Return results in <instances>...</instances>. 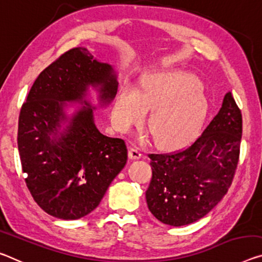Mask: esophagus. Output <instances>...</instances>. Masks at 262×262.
<instances>
[{
	"mask_svg": "<svg viewBox=\"0 0 262 262\" xmlns=\"http://www.w3.org/2000/svg\"><path fill=\"white\" fill-rule=\"evenodd\" d=\"M128 156H130L131 159H140L143 157V152L139 150V148H130L128 151Z\"/></svg>",
	"mask_w": 262,
	"mask_h": 262,
	"instance_id": "esophagus-1",
	"label": "esophagus"
}]
</instances>
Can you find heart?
Segmentation results:
<instances>
[{
  "mask_svg": "<svg viewBox=\"0 0 262 262\" xmlns=\"http://www.w3.org/2000/svg\"><path fill=\"white\" fill-rule=\"evenodd\" d=\"M152 110L148 127L156 144L174 148L190 143L206 118L208 102L199 79L185 71H158L140 79L139 94L124 88L115 106V119L127 130Z\"/></svg>",
  "mask_w": 262,
  "mask_h": 262,
  "instance_id": "heart-1",
  "label": "heart"
}]
</instances>
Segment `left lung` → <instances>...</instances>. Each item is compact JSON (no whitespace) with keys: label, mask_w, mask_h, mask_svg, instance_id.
<instances>
[{"label":"left lung","mask_w":262,"mask_h":262,"mask_svg":"<svg viewBox=\"0 0 262 262\" xmlns=\"http://www.w3.org/2000/svg\"><path fill=\"white\" fill-rule=\"evenodd\" d=\"M243 116L231 92L218 115L190 146L151 154L146 191L150 212L163 224L184 226L207 214L224 198L239 162Z\"/></svg>","instance_id":"left-lung-1"}]
</instances>
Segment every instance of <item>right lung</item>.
Here are the masks:
<instances>
[{
    "instance_id": "right-lung-1",
    "label": "right lung",
    "mask_w": 262,
    "mask_h": 262,
    "mask_svg": "<svg viewBox=\"0 0 262 262\" xmlns=\"http://www.w3.org/2000/svg\"><path fill=\"white\" fill-rule=\"evenodd\" d=\"M90 86L100 105H108L117 94V74L86 48H74L38 75L19 112L17 145L27 186L43 211L63 220L94 211L127 160L125 142L96 126L95 107L85 99ZM67 102L84 106L69 118Z\"/></svg>"
}]
</instances>
